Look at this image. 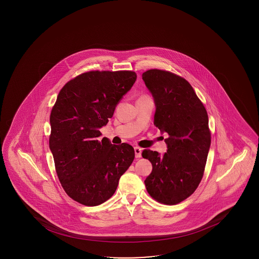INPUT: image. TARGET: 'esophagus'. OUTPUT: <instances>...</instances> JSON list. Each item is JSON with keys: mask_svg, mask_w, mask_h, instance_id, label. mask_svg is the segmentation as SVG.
Returning a JSON list of instances; mask_svg holds the SVG:
<instances>
[{"mask_svg": "<svg viewBox=\"0 0 259 259\" xmlns=\"http://www.w3.org/2000/svg\"><path fill=\"white\" fill-rule=\"evenodd\" d=\"M135 154H136V158L142 157V149L139 147H135Z\"/></svg>", "mask_w": 259, "mask_h": 259, "instance_id": "1", "label": "esophagus"}]
</instances>
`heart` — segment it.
Returning <instances> with one entry per match:
<instances>
[{
	"label": "heart",
	"mask_w": 259,
	"mask_h": 259,
	"mask_svg": "<svg viewBox=\"0 0 259 259\" xmlns=\"http://www.w3.org/2000/svg\"><path fill=\"white\" fill-rule=\"evenodd\" d=\"M142 97H148V96L143 95V96H142ZM142 97H141V98H142Z\"/></svg>",
	"instance_id": "obj_1"
}]
</instances>
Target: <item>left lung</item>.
Instances as JSON below:
<instances>
[{
  "mask_svg": "<svg viewBox=\"0 0 259 259\" xmlns=\"http://www.w3.org/2000/svg\"><path fill=\"white\" fill-rule=\"evenodd\" d=\"M143 79L156 106L154 124L168 134L163 156L149 149L142 153L153 166L144 183L156 201L176 205L192 195L201 182L211 145L208 116L183 77L151 69L143 72Z\"/></svg>",
  "mask_w": 259,
  "mask_h": 259,
  "instance_id": "1",
  "label": "left lung"
}]
</instances>
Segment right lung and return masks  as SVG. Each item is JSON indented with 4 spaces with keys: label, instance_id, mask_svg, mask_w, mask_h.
I'll list each match as a JSON object with an SVG mask.
<instances>
[{
    "label": "right lung",
    "instance_id": "obj_1",
    "mask_svg": "<svg viewBox=\"0 0 259 259\" xmlns=\"http://www.w3.org/2000/svg\"><path fill=\"white\" fill-rule=\"evenodd\" d=\"M137 77L132 71H87L68 81L57 97L49 147L62 188L82 205L95 206L110 199L134 160L132 146L98 137Z\"/></svg>",
    "mask_w": 259,
    "mask_h": 259
}]
</instances>
